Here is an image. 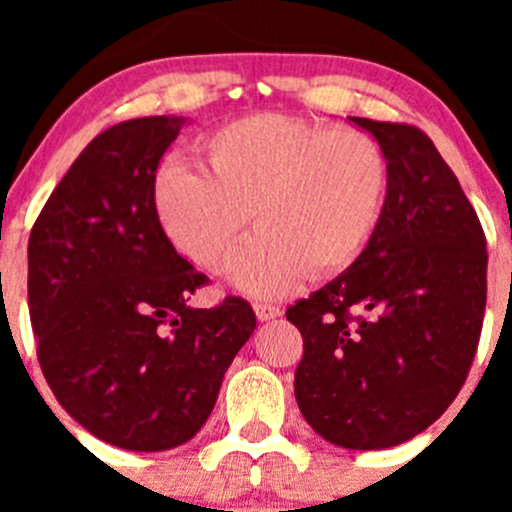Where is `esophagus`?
<instances>
[{"instance_id": "esophagus-1", "label": "esophagus", "mask_w": 512, "mask_h": 512, "mask_svg": "<svg viewBox=\"0 0 512 512\" xmlns=\"http://www.w3.org/2000/svg\"><path fill=\"white\" fill-rule=\"evenodd\" d=\"M255 314L260 322H270V319H277L282 314V307L270 302H255Z\"/></svg>"}]
</instances>
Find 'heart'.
<instances>
[{"label": "heart", "instance_id": "obj_1", "mask_svg": "<svg viewBox=\"0 0 512 512\" xmlns=\"http://www.w3.org/2000/svg\"><path fill=\"white\" fill-rule=\"evenodd\" d=\"M389 165L361 128L252 113L200 143V168L168 163L153 183L165 237L200 267L230 257L247 223L260 230L232 260L242 292L277 297L359 257L384 205Z\"/></svg>", "mask_w": 512, "mask_h": 512}]
</instances>
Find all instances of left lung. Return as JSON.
Returning a JSON list of instances; mask_svg holds the SVG:
<instances>
[{
	"label": "left lung",
	"instance_id": "left-lung-1",
	"mask_svg": "<svg viewBox=\"0 0 512 512\" xmlns=\"http://www.w3.org/2000/svg\"><path fill=\"white\" fill-rule=\"evenodd\" d=\"M389 165L379 223L354 265L287 309L304 356V421L342 448L399 446L461 391L485 312L480 220L431 138L409 123L352 116Z\"/></svg>",
	"mask_w": 512,
	"mask_h": 512
}]
</instances>
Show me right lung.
<instances>
[{
    "instance_id": "obj_1",
    "label": "right lung",
    "mask_w": 512,
    "mask_h": 512,
    "mask_svg": "<svg viewBox=\"0 0 512 512\" xmlns=\"http://www.w3.org/2000/svg\"><path fill=\"white\" fill-rule=\"evenodd\" d=\"M183 118L116 123L81 151L29 235V317L56 401L126 451H168L203 428L255 332L242 297L190 307L208 282L175 252L153 183Z\"/></svg>"
}]
</instances>
